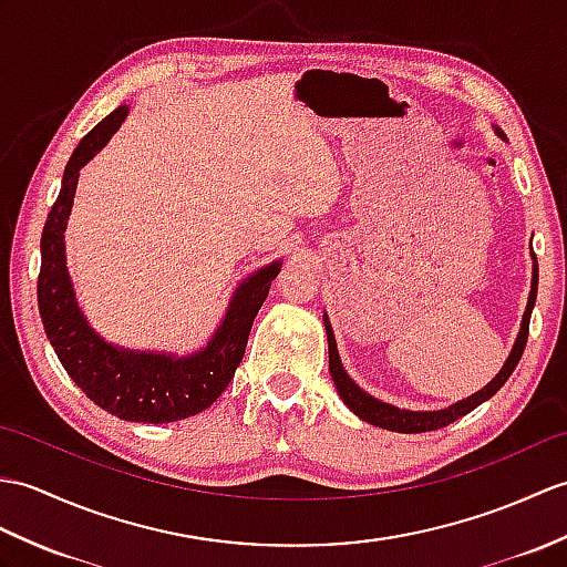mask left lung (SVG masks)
Wrapping results in <instances>:
<instances>
[{"label": "left lung", "mask_w": 567, "mask_h": 567, "mask_svg": "<svg viewBox=\"0 0 567 567\" xmlns=\"http://www.w3.org/2000/svg\"><path fill=\"white\" fill-rule=\"evenodd\" d=\"M495 133H497L499 140H507L497 127H495ZM536 287H538V266H536V258H534L529 301H526V309H524L522 323H519V333L515 338V346H512V350L507 354L505 364L499 367V372L481 391L471 393V396L456 401L452 405L440 408V411H408V408H399V405H391L386 401H379V399L372 396V393H367L360 384H354L350 374L346 372L343 362H340L331 319H328V313H323V326H326V338H328V370H331L333 384L338 389V396L343 399V403L360 420H364V423H370L374 427H381V430L415 434V432H430V430L446 427L450 423H454V420L471 413L473 408H478L481 403L493 399L495 393L503 389V384L509 379V374L515 372V367H517L522 352H524V346H526V338H529V319H532V311H534V305H536Z\"/></svg>", "instance_id": "1"}]
</instances>
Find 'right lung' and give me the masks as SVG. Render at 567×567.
Here are the masks:
<instances>
[{
	"label": "right lung",
	"instance_id": "right-lung-1",
	"mask_svg": "<svg viewBox=\"0 0 567 567\" xmlns=\"http://www.w3.org/2000/svg\"><path fill=\"white\" fill-rule=\"evenodd\" d=\"M130 113V105L105 115L76 144L62 174V188L52 205L41 239L38 309L50 346L74 384L105 413L130 423H174L203 413L229 386L244 360L248 333L258 309L278 278L282 260H272L234 289L217 331L190 354L162 350H130L109 343L89 323L76 301L64 256V231L72 215L79 171L111 142Z\"/></svg>",
	"mask_w": 567,
	"mask_h": 567
}]
</instances>
